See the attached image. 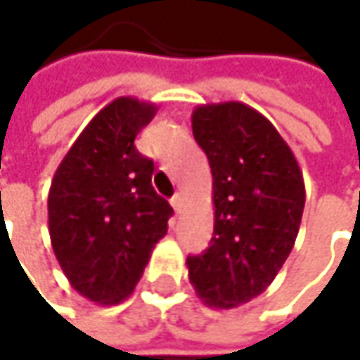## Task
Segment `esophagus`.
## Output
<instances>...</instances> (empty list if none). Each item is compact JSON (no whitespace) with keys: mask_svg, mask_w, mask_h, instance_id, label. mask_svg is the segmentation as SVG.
<instances>
[{"mask_svg":"<svg viewBox=\"0 0 360 360\" xmlns=\"http://www.w3.org/2000/svg\"><path fill=\"white\" fill-rule=\"evenodd\" d=\"M170 205H172V209H174L176 213H181V209H184V196H181V194H174V196L170 198Z\"/></svg>","mask_w":360,"mask_h":360,"instance_id":"esophagus-1","label":"esophagus"}]
</instances>
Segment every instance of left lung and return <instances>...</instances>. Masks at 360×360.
<instances>
[{"label":"left lung","mask_w":360,"mask_h":360,"mask_svg":"<svg viewBox=\"0 0 360 360\" xmlns=\"http://www.w3.org/2000/svg\"><path fill=\"white\" fill-rule=\"evenodd\" d=\"M192 130L213 172L215 228L209 249L188 257L190 283L207 306L230 310L262 295L287 262L304 174L272 122L245 103L198 105Z\"/></svg>","instance_id":"obj_1"}]
</instances>
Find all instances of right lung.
<instances>
[{"label": "right lung", "instance_id": "right-lung-1", "mask_svg": "<svg viewBox=\"0 0 360 360\" xmlns=\"http://www.w3.org/2000/svg\"><path fill=\"white\" fill-rule=\"evenodd\" d=\"M158 107L120 96L103 107L58 164L48 194L54 255L71 287L103 306L139 283L172 207L151 188L153 162L134 147Z\"/></svg>", "mask_w": 360, "mask_h": 360}]
</instances>
